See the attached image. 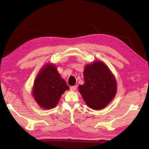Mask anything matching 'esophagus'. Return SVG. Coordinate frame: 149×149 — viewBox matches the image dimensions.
<instances>
[{"instance_id": "1", "label": "esophagus", "mask_w": 149, "mask_h": 149, "mask_svg": "<svg viewBox=\"0 0 149 149\" xmlns=\"http://www.w3.org/2000/svg\"><path fill=\"white\" fill-rule=\"evenodd\" d=\"M70 89L71 91H75L77 89V86H70Z\"/></svg>"}]
</instances>
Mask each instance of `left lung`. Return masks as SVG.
I'll list each match as a JSON object with an SVG mask.
<instances>
[{
  "label": "left lung",
  "instance_id": "1",
  "mask_svg": "<svg viewBox=\"0 0 149 149\" xmlns=\"http://www.w3.org/2000/svg\"><path fill=\"white\" fill-rule=\"evenodd\" d=\"M84 83L79 86V91L91 109H102L115 98L116 80L105 63L96 61L86 65L83 72Z\"/></svg>",
  "mask_w": 149,
  "mask_h": 149
}]
</instances>
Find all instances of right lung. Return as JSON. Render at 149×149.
<instances>
[{"mask_svg": "<svg viewBox=\"0 0 149 149\" xmlns=\"http://www.w3.org/2000/svg\"><path fill=\"white\" fill-rule=\"evenodd\" d=\"M69 87L57 70L55 65L47 63L40 69L34 82L32 95L37 104L45 109L55 107Z\"/></svg>", "mask_w": 149, "mask_h": 149, "instance_id": "1", "label": "right lung"}]
</instances>
